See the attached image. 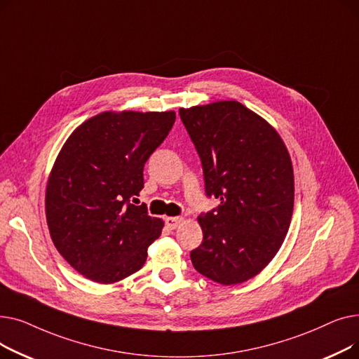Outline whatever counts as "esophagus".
<instances>
[{
	"label": "esophagus",
	"mask_w": 359,
	"mask_h": 359,
	"mask_svg": "<svg viewBox=\"0 0 359 359\" xmlns=\"http://www.w3.org/2000/svg\"><path fill=\"white\" fill-rule=\"evenodd\" d=\"M184 219L182 217H167L165 218V225L170 229V230H175L177 229L179 225L183 222Z\"/></svg>",
	"instance_id": "34e87169"
}]
</instances>
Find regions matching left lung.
<instances>
[{
	"mask_svg": "<svg viewBox=\"0 0 359 359\" xmlns=\"http://www.w3.org/2000/svg\"><path fill=\"white\" fill-rule=\"evenodd\" d=\"M202 161L206 195L221 201L198 217L202 244L194 268L221 285L243 284L280 249L294 210V170L285 142L236 100L180 107Z\"/></svg>",
	"mask_w": 359,
	"mask_h": 359,
	"instance_id": "1",
	"label": "left lung"
}]
</instances>
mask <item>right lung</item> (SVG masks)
<instances>
[{
  "label": "right lung",
  "instance_id": "right-lung-1",
  "mask_svg": "<svg viewBox=\"0 0 359 359\" xmlns=\"http://www.w3.org/2000/svg\"><path fill=\"white\" fill-rule=\"evenodd\" d=\"M175 121V110H106L75 128L56 156L45 192L48 229L84 278L115 284L144 266L164 221L130 202Z\"/></svg>",
  "mask_w": 359,
  "mask_h": 359
}]
</instances>
